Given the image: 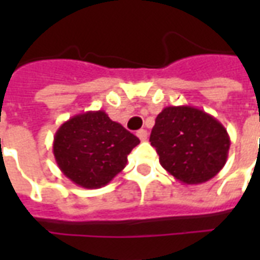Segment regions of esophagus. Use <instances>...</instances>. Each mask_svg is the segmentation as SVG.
Listing matches in <instances>:
<instances>
[{"mask_svg":"<svg viewBox=\"0 0 260 260\" xmlns=\"http://www.w3.org/2000/svg\"><path fill=\"white\" fill-rule=\"evenodd\" d=\"M136 136H138L142 142H144V140H147V136H148V134H147L146 129H139L138 132H136Z\"/></svg>","mask_w":260,"mask_h":260,"instance_id":"34e87169","label":"esophagus"}]
</instances>
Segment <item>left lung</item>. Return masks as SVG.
Returning a JSON list of instances; mask_svg holds the SVG:
<instances>
[{
	"mask_svg": "<svg viewBox=\"0 0 260 260\" xmlns=\"http://www.w3.org/2000/svg\"><path fill=\"white\" fill-rule=\"evenodd\" d=\"M151 146L167 173L186 185L209 181L228 158L231 140L221 122L194 106H167L151 131Z\"/></svg>",
	"mask_w": 260,
	"mask_h": 260,
	"instance_id": "1",
	"label": "left lung"
}]
</instances>
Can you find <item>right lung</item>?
<instances>
[{
	"mask_svg": "<svg viewBox=\"0 0 260 260\" xmlns=\"http://www.w3.org/2000/svg\"><path fill=\"white\" fill-rule=\"evenodd\" d=\"M140 143L104 110L73 116L54 136L55 160L75 185L98 189L108 185L125 167L134 147Z\"/></svg>",
	"mask_w": 260,
	"mask_h": 260,
	"instance_id": "right-lung-1",
	"label": "right lung"
}]
</instances>
